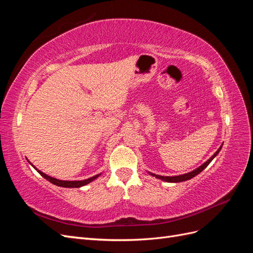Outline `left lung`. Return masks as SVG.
<instances>
[{
  "mask_svg": "<svg viewBox=\"0 0 253 253\" xmlns=\"http://www.w3.org/2000/svg\"><path fill=\"white\" fill-rule=\"evenodd\" d=\"M221 147H223V144L220 145V147L218 148V150L214 153V154L207 160V162H205L202 166H200L198 168H196L195 170H193V171H191V172H189V173H186V174H181V175H176V176H163V175H158V174H154V173H152V172H148L150 175H152V176H154V177H156V178H158V179H162V180H164V181H167V182H181V181H186V180H189V179H191V178H193V177H195L196 175H198L200 174L203 170H205L207 167H208V165L212 162V160L216 157V155L218 154L219 153V151L221 150Z\"/></svg>",
  "mask_w": 253,
  "mask_h": 253,
  "instance_id": "left-lung-1",
  "label": "left lung"
}]
</instances>
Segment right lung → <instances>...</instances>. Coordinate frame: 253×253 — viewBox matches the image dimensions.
<instances>
[{
	"label": "right lung",
	"instance_id": "obj_1",
	"mask_svg": "<svg viewBox=\"0 0 253 253\" xmlns=\"http://www.w3.org/2000/svg\"><path fill=\"white\" fill-rule=\"evenodd\" d=\"M27 162L35 168V169L37 170V172L39 173L42 176V177H44L45 179H47L49 182L53 183V185H56L58 187H63V188H81L83 186L87 185V183L91 182L93 180H95L96 178H98L99 176L101 175V173L100 174H97V175L93 176V177H89L87 179H83V180H61V179H58V178H55V177H51V176L43 173L39 169H37V168L32 163H30L28 159H27Z\"/></svg>",
	"mask_w": 253,
	"mask_h": 253
}]
</instances>
